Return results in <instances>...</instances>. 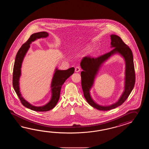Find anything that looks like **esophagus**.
Segmentation results:
<instances>
[{"instance_id":"1","label":"esophagus","mask_w":149,"mask_h":149,"mask_svg":"<svg viewBox=\"0 0 149 149\" xmlns=\"http://www.w3.org/2000/svg\"><path fill=\"white\" fill-rule=\"evenodd\" d=\"M80 70H81L80 67H79V66L76 67V68H75V72H78Z\"/></svg>"}]
</instances>
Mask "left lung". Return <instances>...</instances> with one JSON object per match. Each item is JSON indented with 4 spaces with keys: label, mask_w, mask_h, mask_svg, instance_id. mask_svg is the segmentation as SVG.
<instances>
[{
    "label": "left lung",
    "mask_w": 149,
    "mask_h": 149,
    "mask_svg": "<svg viewBox=\"0 0 149 149\" xmlns=\"http://www.w3.org/2000/svg\"><path fill=\"white\" fill-rule=\"evenodd\" d=\"M111 47L112 51L98 57L86 56L84 57L80 62V66L83 71L81 72V86L84 95L87 102L93 108L101 111H108L117 108L125 101L132 91L135 82V73L133 61L132 52L120 37L112 35ZM120 54L124 57L126 63L125 80L124 92L118 101L114 104L109 106H102L95 103L90 94V91L93 85L95 77L97 74L101 64L105 60L115 54Z\"/></svg>",
    "instance_id": "1"
}]
</instances>
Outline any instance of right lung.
<instances>
[{
	"mask_svg": "<svg viewBox=\"0 0 149 149\" xmlns=\"http://www.w3.org/2000/svg\"><path fill=\"white\" fill-rule=\"evenodd\" d=\"M48 36V33L47 32L45 31L35 33L31 35L28 40L22 45L17 53L13 68V86L16 94L18 96L22 104L25 107L32 110L38 112L49 111L56 106L60 98L62 86L63 85L65 80L74 73V68L73 67L65 70H58L57 68H56L51 83L52 97L51 100L46 104L41 107H36L29 103L23 97L19 91V80L21 74V69L24 57L30 47V44H31L32 42L39 38H46Z\"/></svg>",
	"mask_w": 149,
	"mask_h": 149,
	"instance_id": "obj_1",
	"label": "right lung"
}]
</instances>
